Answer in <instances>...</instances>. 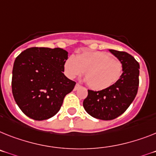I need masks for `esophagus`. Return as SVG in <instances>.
I'll use <instances>...</instances> for the list:
<instances>
[{
  "mask_svg": "<svg viewBox=\"0 0 156 156\" xmlns=\"http://www.w3.org/2000/svg\"><path fill=\"white\" fill-rule=\"evenodd\" d=\"M81 87V85L78 84V83H76L75 86H74V90H77L78 88H80Z\"/></svg>",
  "mask_w": 156,
  "mask_h": 156,
  "instance_id": "34e87169",
  "label": "esophagus"
}]
</instances>
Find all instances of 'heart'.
<instances>
[{"mask_svg": "<svg viewBox=\"0 0 156 156\" xmlns=\"http://www.w3.org/2000/svg\"><path fill=\"white\" fill-rule=\"evenodd\" d=\"M64 69L66 75L74 78L84 72L87 86L94 90L108 89L118 82L123 74V64L102 51H88L70 56Z\"/></svg>", "mask_w": 156, "mask_h": 156, "instance_id": "b5f03b06", "label": "heart"}]
</instances>
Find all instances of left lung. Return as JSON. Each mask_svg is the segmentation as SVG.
Masks as SVG:
<instances>
[{
	"label": "left lung",
	"mask_w": 156,
	"mask_h": 156,
	"mask_svg": "<svg viewBox=\"0 0 156 156\" xmlns=\"http://www.w3.org/2000/svg\"><path fill=\"white\" fill-rule=\"evenodd\" d=\"M109 51L122 62V75L109 88L99 91L88 90V96L83 101L85 110L90 116L104 120H113L124 113L136 96L139 87V62L125 51Z\"/></svg>",
	"instance_id": "8db88e82"
}]
</instances>
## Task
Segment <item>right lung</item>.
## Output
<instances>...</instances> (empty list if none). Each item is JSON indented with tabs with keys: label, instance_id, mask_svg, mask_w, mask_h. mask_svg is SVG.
<instances>
[{
	"label": "right lung",
	"instance_id": "obj_1",
	"mask_svg": "<svg viewBox=\"0 0 156 156\" xmlns=\"http://www.w3.org/2000/svg\"><path fill=\"white\" fill-rule=\"evenodd\" d=\"M68 52L62 48H30L16 58L12 91L22 112L36 120L57 113L76 82L64 75Z\"/></svg>",
	"mask_w": 156,
	"mask_h": 156
}]
</instances>
